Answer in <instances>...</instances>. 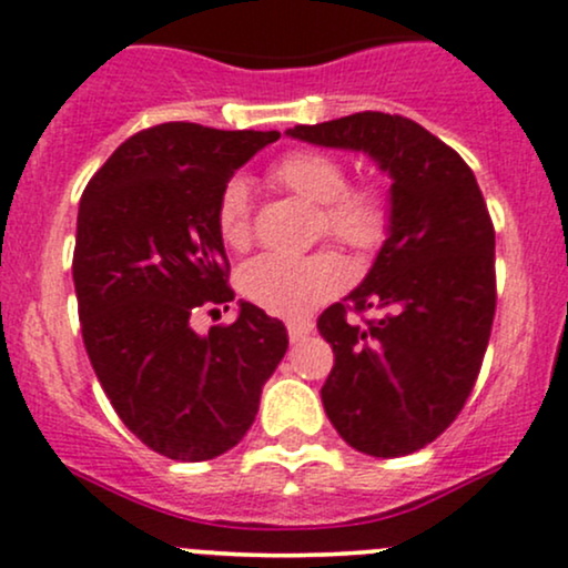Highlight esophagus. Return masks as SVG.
Segmentation results:
<instances>
[{"instance_id":"esophagus-1","label":"esophagus","mask_w":568,"mask_h":568,"mask_svg":"<svg viewBox=\"0 0 568 568\" xmlns=\"http://www.w3.org/2000/svg\"><path fill=\"white\" fill-rule=\"evenodd\" d=\"M311 331H314V325H311V322H301V320L286 322V333H290L292 344H297V341H306Z\"/></svg>"}]
</instances>
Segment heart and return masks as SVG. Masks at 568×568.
Wrapping results in <instances>:
<instances>
[{
  "label": "heart",
  "instance_id": "1",
  "mask_svg": "<svg viewBox=\"0 0 568 568\" xmlns=\"http://www.w3.org/2000/svg\"><path fill=\"white\" fill-rule=\"evenodd\" d=\"M271 179L308 203L322 205V233L355 252H374L393 227V203L387 189L376 181L349 186V170L338 156L316 149H292L278 156ZM216 227L230 248L252 246V194L243 179H230L216 200ZM349 282V267L335 252L308 257L262 254L237 273V286L248 303L273 316L301 320L338 295Z\"/></svg>",
  "mask_w": 568,
  "mask_h": 568
}]
</instances>
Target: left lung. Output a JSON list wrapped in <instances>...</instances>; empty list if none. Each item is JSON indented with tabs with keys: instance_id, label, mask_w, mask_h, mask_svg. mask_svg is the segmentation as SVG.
I'll use <instances>...</instances> for the list:
<instances>
[{
	"instance_id": "obj_1",
	"label": "left lung",
	"mask_w": 568,
	"mask_h": 568,
	"mask_svg": "<svg viewBox=\"0 0 568 568\" xmlns=\"http://www.w3.org/2000/svg\"><path fill=\"white\" fill-rule=\"evenodd\" d=\"M290 135L365 151L393 179L379 257L316 327L335 355L322 387L333 428L357 453L412 455L455 423L490 341L496 230L485 197L463 156L404 115L352 113Z\"/></svg>"
}]
</instances>
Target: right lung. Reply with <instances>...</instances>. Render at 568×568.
Instances as JSON below:
<instances>
[{"mask_svg":"<svg viewBox=\"0 0 568 568\" xmlns=\"http://www.w3.org/2000/svg\"><path fill=\"white\" fill-rule=\"evenodd\" d=\"M273 140L276 130L149 126L113 151L81 197L72 282L91 368L121 423L170 460L233 449L290 344L282 322L252 303L209 335L189 325L235 297L216 200Z\"/></svg>","mask_w":568,"mask_h":568,"instance_id":"right-lung-1","label":"right lung"}]
</instances>
